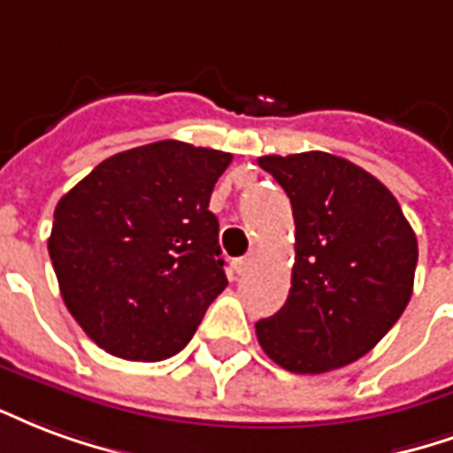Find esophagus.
Listing matches in <instances>:
<instances>
[{
  "instance_id": "34e87169",
  "label": "esophagus",
  "mask_w": 453,
  "mask_h": 453,
  "mask_svg": "<svg viewBox=\"0 0 453 453\" xmlns=\"http://www.w3.org/2000/svg\"><path fill=\"white\" fill-rule=\"evenodd\" d=\"M250 265V256H243V258H236L234 260V270H236V273H246V267Z\"/></svg>"
}]
</instances>
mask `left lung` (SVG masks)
<instances>
[{
	"label": "left lung",
	"mask_w": 453,
	"mask_h": 453,
	"mask_svg": "<svg viewBox=\"0 0 453 453\" xmlns=\"http://www.w3.org/2000/svg\"><path fill=\"white\" fill-rule=\"evenodd\" d=\"M295 214L285 306L256 323L260 348L295 374L365 357L411 302L418 239L391 190L326 151L260 157Z\"/></svg>",
	"instance_id": "8db88e82"
}]
</instances>
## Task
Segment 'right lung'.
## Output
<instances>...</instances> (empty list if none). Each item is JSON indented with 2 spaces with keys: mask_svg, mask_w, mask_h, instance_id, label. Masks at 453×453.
<instances>
[{
  "mask_svg": "<svg viewBox=\"0 0 453 453\" xmlns=\"http://www.w3.org/2000/svg\"><path fill=\"white\" fill-rule=\"evenodd\" d=\"M231 154L164 140L105 158L55 207L59 292L98 348L158 362L186 348L226 287L214 183Z\"/></svg>",
  "mask_w": 453,
  "mask_h": 453,
  "instance_id": "add662e5",
  "label": "right lung"
}]
</instances>
